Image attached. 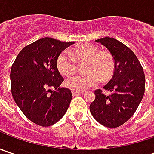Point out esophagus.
Returning <instances> with one entry per match:
<instances>
[{"mask_svg": "<svg viewBox=\"0 0 154 154\" xmlns=\"http://www.w3.org/2000/svg\"><path fill=\"white\" fill-rule=\"evenodd\" d=\"M81 93H83L82 91H72V94L74 95V96H77V95H80Z\"/></svg>", "mask_w": 154, "mask_h": 154, "instance_id": "34e87169", "label": "esophagus"}]
</instances>
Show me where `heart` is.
I'll list each match as a JSON object with an SVG mask.
<instances>
[{
    "instance_id": "heart-1",
    "label": "heart",
    "mask_w": 154,
    "mask_h": 154,
    "mask_svg": "<svg viewBox=\"0 0 154 154\" xmlns=\"http://www.w3.org/2000/svg\"><path fill=\"white\" fill-rule=\"evenodd\" d=\"M73 57L79 62L86 61L84 71L86 72L70 77L65 81L66 86L73 91H83L95 86L99 80L107 81L114 74L115 61L110 53L100 51L95 45H82L71 51V54L62 51L57 56L56 67L62 75L69 76L75 72L77 65Z\"/></svg>"
}]
</instances>
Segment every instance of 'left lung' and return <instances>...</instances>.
<instances>
[{
	"instance_id": "1",
	"label": "left lung",
	"mask_w": 154,
	"mask_h": 154,
	"mask_svg": "<svg viewBox=\"0 0 154 154\" xmlns=\"http://www.w3.org/2000/svg\"><path fill=\"white\" fill-rule=\"evenodd\" d=\"M108 49L115 61L112 79L94 92L95 99L90 104L92 116L107 128L122 125L134 115L145 92V74L138 58L128 47L115 38L106 37L96 40Z\"/></svg>"
}]
</instances>
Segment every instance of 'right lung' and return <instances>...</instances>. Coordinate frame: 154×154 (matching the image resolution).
I'll list each match as a JSON object with an SVG mask.
<instances>
[{
  "label": "right lung",
  "mask_w": 154,
  "mask_h": 154,
  "mask_svg": "<svg viewBox=\"0 0 154 154\" xmlns=\"http://www.w3.org/2000/svg\"><path fill=\"white\" fill-rule=\"evenodd\" d=\"M74 44L51 38L38 39L23 48L12 66L13 98L23 114L39 126L55 124L70 104L72 93L60 87L64 80L57 69L56 59Z\"/></svg>",
  "instance_id": "1"
}]
</instances>
